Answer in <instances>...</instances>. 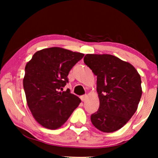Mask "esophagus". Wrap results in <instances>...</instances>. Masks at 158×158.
<instances>
[{"mask_svg":"<svg viewBox=\"0 0 158 158\" xmlns=\"http://www.w3.org/2000/svg\"><path fill=\"white\" fill-rule=\"evenodd\" d=\"M86 98H87V95H83V96H81V99L82 101H84L86 99Z\"/></svg>","mask_w":158,"mask_h":158,"instance_id":"esophagus-1","label":"esophagus"}]
</instances>
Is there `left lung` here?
I'll return each mask as SVG.
<instances>
[{"mask_svg": "<svg viewBox=\"0 0 158 158\" xmlns=\"http://www.w3.org/2000/svg\"><path fill=\"white\" fill-rule=\"evenodd\" d=\"M84 62L97 76L100 106L90 116L103 132L124 127L137 111L142 96L141 77L135 67L111 55L88 54Z\"/></svg>", "mask_w": 158, "mask_h": 158, "instance_id": "obj_1", "label": "left lung"}]
</instances>
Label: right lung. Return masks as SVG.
I'll list each match as a JSON object with an SVG mask.
<instances>
[{
  "label": "right lung",
  "instance_id": "1",
  "mask_svg": "<svg viewBox=\"0 0 158 158\" xmlns=\"http://www.w3.org/2000/svg\"><path fill=\"white\" fill-rule=\"evenodd\" d=\"M84 54L60 47L43 49L25 67L23 89L28 106L42 127L57 129L67 122L81 102L70 90L62 91L68 75Z\"/></svg>",
  "mask_w": 158,
  "mask_h": 158
}]
</instances>
